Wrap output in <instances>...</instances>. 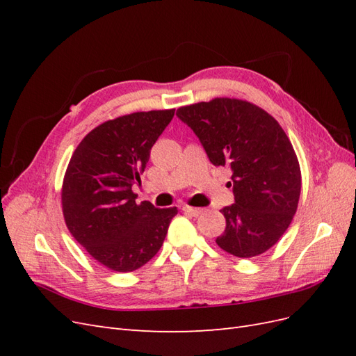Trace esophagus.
<instances>
[{"label":"esophagus","instance_id":"esophagus-1","mask_svg":"<svg viewBox=\"0 0 356 356\" xmlns=\"http://www.w3.org/2000/svg\"><path fill=\"white\" fill-rule=\"evenodd\" d=\"M182 211L188 215H193V217H197V215H200L202 212L200 208H193V207H188V204H184V207H182Z\"/></svg>","mask_w":356,"mask_h":356}]
</instances>
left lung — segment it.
Instances as JSON below:
<instances>
[{"instance_id":"8db88e82","label":"left lung","mask_w":356,"mask_h":356,"mask_svg":"<svg viewBox=\"0 0 356 356\" xmlns=\"http://www.w3.org/2000/svg\"><path fill=\"white\" fill-rule=\"evenodd\" d=\"M215 166L233 172L234 203L221 209L225 230L217 245L234 257L266 252L282 238L298 207L301 172L284 129L260 106L215 98L181 106Z\"/></svg>"}]
</instances>
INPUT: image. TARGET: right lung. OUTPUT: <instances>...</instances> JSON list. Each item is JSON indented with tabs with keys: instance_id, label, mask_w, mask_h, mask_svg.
<instances>
[{
	"instance_id": "obj_1",
	"label": "right lung",
	"mask_w": 356,
	"mask_h": 356,
	"mask_svg": "<svg viewBox=\"0 0 356 356\" xmlns=\"http://www.w3.org/2000/svg\"><path fill=\"white\" fill-rule=\"evenodd\" d=\"M175 110L117 117L83 138L62 184V211L70 233L96 261L114 272H134L159 252L177 208L136 203L132 191L149 149Z\"/></svg>"
}]
</instances>
